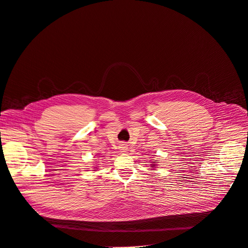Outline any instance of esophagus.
I'll list each match as a JSON object with an SVG mask.
<instances>
[{
    "label": "esophagus",
    "mask_w": 248,
    "mask_h": 248,
    "mask_svg": "<svg viewBox=\"0 0 248 248\" xmlns=\"http://www.w3.org/2000/svg\"><path fill=\"white\" fill-rule=\"evenodd\" d=\"M120 150H121V152H122V153H125V152L127 151V147H126V145L122 144V145L120 146Z\"/></svg>",
    "instance_id": "esophagus-1"
}]
</instances>
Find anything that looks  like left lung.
<instances>
[{
    "instance_id": "1",
    "label": "left lung",
    "mask_w": 248,
    "mask_h": 248,
    "mask_svg": "<svg viewBox=\"0 0 248 248\" xmlns=\"http://www.w3.org/2000/svg\"><path fill=\"white\" fill-rule=\"evenodd\" d=\"M156 162H157V161H156ZM151 167H152V168H155V167H156V166H155V164H154V163H153V164H152V166H151Z\"/></svg>"
}]
</instances>
